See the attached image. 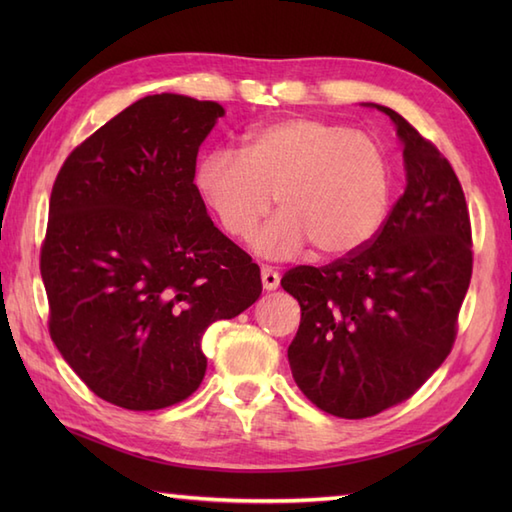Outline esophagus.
<instances>
[{
	"mask_svg": "<svg viewBox=\"0 0 512 512\" xmlns=\"http://www.w3.org/2000/svg\"><path fill=\"white\" fill-rule=\"evenodd\" d=\"M279 273L277 270H273L270 266H262V284H264V290H277L279 286Z\"/></svg>",
	"mask_w": 512,
	"mask_h": 512,
	"instance_id": "obj_1",
	"label": "esophagus"
}]
</instances>
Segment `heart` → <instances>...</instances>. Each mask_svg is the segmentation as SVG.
<instances>
[{"instance_id":"b5f03b06","label":"heart","mask_w":512,"mask_h":512,"mask_svg":"<svg viewBox=\"0 0 512 512\" xmlns=\"http://www.w3.org/2000/svg\"><path fill=\"white\" fill-rule=\"evenodd\" d=\"M193 187L222 231L248 239L268 213H279L255 237L257 253L290 259L308 242L319 257H347L369 244L389 206L391 173L372 136L314 116H288L244 136L239 156L204 154Z\"/></svg>"}]
</instances>
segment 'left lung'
Returning a JSON list of instances; mask_svg holds the SVG:
<instances>
[{"label":"left lung","mask_w":512,"mask_h":512,"mask_svg":"<svg viewBox=\"0 0 512 512\" xmlns=\"http://www.w3.org/2000/svg\"><path fill=\"white\" fill-rule=\"evenodd\" d=\"M396 125L407 187L356 253L288 270L301 306L292 378L332 416L361 420L411 398L449 356L473 273L471 220L449 160L405 118Z\"/></svg>","instance_id":"obj_1"}]
</instances>
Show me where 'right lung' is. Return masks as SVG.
I'll use <instances>...</instances> for the list:
<instances>
[{
  "label": "right lung",
  "mask_w": 512,
  "mask_h": 512,
  "mask_svg": "<svg viewBox=\"0 0 512 512\" xmlns=\"http://www.w3.org/2000/svg\"><path fill=\"white\" fill-rule=\"evenodd\" d=\"M224 107L182 94L136 101L65 158L50 195L41 279L50 336L96 396L132 411L189 398L202 334L262 295L259 266L193 187Z\"/></svg>",
  "instance_id": "1"
}]
</instances>
